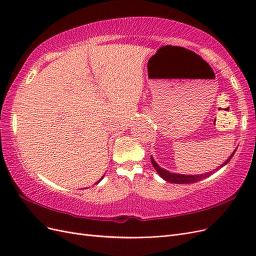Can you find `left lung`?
Listing matches in <instances>:
<instances>
[{"label": "left lung", "instance_id": "8db88e82", "mask_svg": "<svg viewBox=\"0 0 256 256\" xmlns=\"http://www.w3.org/2000/svg\"><path fill=\"white\" fill-rule=\"evenodd\" d=\"M235 152H236V150L233 152V154H232L226 161L223 162V164L220 166H218L216 170H214V171L207 172V173H204V174H198V175H184V174H177V173L168 172V171H166V170L159 166V164H157L156 161H154L152 156H150V160H152V164L154 170H156L157 173L159 174V176L161 178H164V180H166L168 182H173V184H192V182H196L202 180H204V178H207L208 176H210L214 172L218 171L219 168H223L224 166H226L228 162L230 161V159L233 158Z\"/></svg>", "mask_w": 256, "mask_h": 256}]
</instances>
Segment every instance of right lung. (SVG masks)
I'll return each instance as SVG.
<instances>
[{
  "label": "right lung",
  "instance_id": "obj_1",
  "mask_svg": "<svg viewBox=\"0 0 256 256\" xmlns=\"http://www.w3.org/2000/svg\"><path fill=\"white\" fill-rule=\"evenodd\" d=\"M104 176H102V178H100V180H98V182H96V184H99V182H102V180H104Z\"/></svg>",
  "mask_w": 256,
  "mask_h": 256
}]
</instances>
